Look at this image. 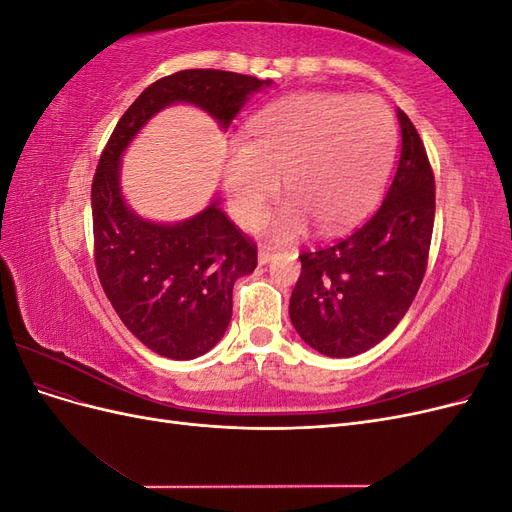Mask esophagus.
<instances>
[{
  "label": "esophagus",
  "mask_w": 512,
  "mask_h": 512,
  "mask_svg": "<svg viewBox=\"0 0 512 512\" xmlns=\"http://www.w3.org/2000/svg\"><path fill=\"white\" fill-rule=\"evenodd\" d=\"M273 254H275V250L273 247H267V245H262L260 250H258V262L260 265H267V262L273 258Z\"/></svg>",
  "instance_id": "esophagus-1"
}]
</instances>
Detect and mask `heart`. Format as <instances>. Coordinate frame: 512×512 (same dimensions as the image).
Returning <instances> with one entry per match:
<instances>
[{"mask_svg": "<svg viewBox=\"0 0 512 512\" xmlns=\"http://www.w3.org/2000/svg\"><path fill=\"white\" fill-rule=\"evenodd\" d=\"M397 128L389 106L371 96L303 94L269 104L232 138L224 185L232 215L243 226L265 218L280 190L290 196L275 220L280 237L303 230L352 226L374 205L395 156Z\"/></svg>", "mask_w": 512, "mask_h": 512, "instance_id": "obj_1", "label": "heart"}]
</instances>
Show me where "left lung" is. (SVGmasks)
<instances>
[{
    "label": "left lung",
    "mask_w": 512,
    "mask_h": 512,
    "mask_svg": "<svg viewBox=\"0 0 512 512\" xmlns=\"http://www.w3.org/2000/svg\"><path fill=\"white\" fill-rule=\"evenodd\" d=\"M401 156L378 211L352 235L303 252L290 320L307 346L348 359L380 344L421 286L436 218V181L414 123L397 111Z\"/></svg>",
    "instance_id": "left-lung-1"
}]
</instances>
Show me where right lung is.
Wrapping results in <instances>:
<instances>
[{"label": "right lung", "instance_id": "right-lung-1", "mask_svg": "<svg viewBox=\"0 0 512 512\" xmlns=\"http://www.w3.org/2000/svg\"><path fill=\"white\" fill-rule=\"evenodd\" d=\"M269 85L224 70L164 76L121 115L100 156L91 183L100 284L130 333L166 359H196L220 342L232 316V286L256 269L258 247L226 218L218 200L179 224L141 220L121 198L119 158L168 104H196L228 128L247 98Z\"/></svg>", "mask_w": 512, "mask_h": 512}]
</instances>
